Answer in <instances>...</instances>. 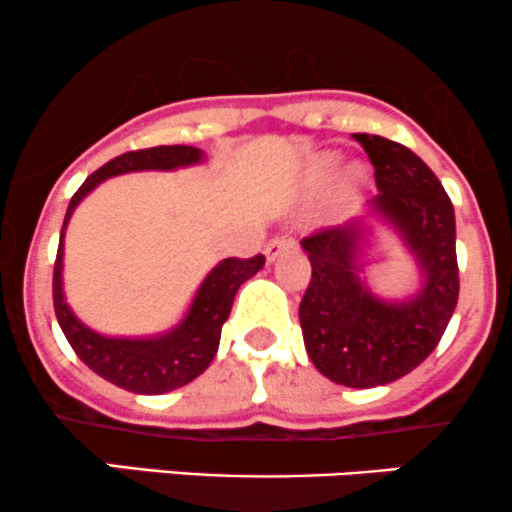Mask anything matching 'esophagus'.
Masks as SVG:
<instances>
[{
	"label": "esophagus",
	"mask_w": 512,
	"mask_h": 512,
	"mask_svg": "<svg viewBox=\"0 0 512 512\" xmlns=\"http://www.w3.org/2000/svg\"><path fill=\"white\" fill-rule=\"evenodd\" d=\"M292 244H295V241H292L290 237H275V239H271L266 244V258H268V261H275V258L283 254L285 249H290Z\"/></svg>",
	"instance_id": "1"
}]
</instances>
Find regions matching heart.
Instances as JSON below:
<instances>
[{"label": "heart", "mask_w": 512, "mask_h": 512, "mask_svg": "<svg viewBox=\"0 0 512 512\" xmlns=\"http://www.w3.org/2000/svg\"><path fill=\"white\" fill-rule=\"evenodd\" d=\"M331 169H333V157H326V159H321L319 166H317V171H314V179H324V176L329 174Z\"/></svg>", "instance_id": "1"}]
</instances>
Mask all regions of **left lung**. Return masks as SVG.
<instances>
[{
  "label": "left lung",
  "instance_id": "8db88e82",
  "mask_svg": "<svg viewBox=\"0 0 512 512\" xmlns=\"http://www.w3.org/2000/svg\"><path fill=\"white\" fill-rule=\"evenodd\" d=\"M375 166L370 212L396 229L421 268V290L380 300L363 283V217L302 239L312 280L300 302L304 348L324 377L367 389L409 375L433 353L459 297L455 208L418 154L380 135H353Z\"/></svg>",
  "mask_w": 512,
  "mask_h": 512
}]
</instances>
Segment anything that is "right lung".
<instances>
[{
  "instance_id": "obj_1",
  "label": "right lung",
  "mask_w": 512,
  "mask_h": 512,
  "mask_svg": "<svg viewBox=\"0 0 512 512\" xmlns=\"http://www.w3.org/2000/svg\"><path fill=\"white\" fill-rule=\"evenodd\" d=\"M205 159L203 149L188 145H162L149 149H135L103 164L99 171L86 179L79 191L72 195L62 222L60 246H57L55 271H53V304L60 329L70 341L74 353L84 365H89L96 375L128 389L135 394H166L193 382L203 375L215 358L220 346L222 324H225L232 302L241 283L261 271L266 258H225L217 263L195 292L191 307L179 326L171 331L149 338H111L91 331L74 317L70 304L62 292V241L74 208L94 191L99 183L111 176L130 174V171H174L179 166L200 164Z\"/></svg>"
}]
</instances>
